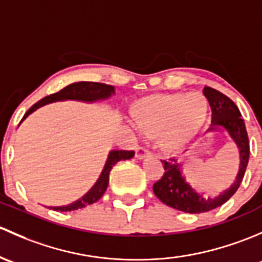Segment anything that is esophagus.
<instances>
[{"instance_id": "34e87169", "label": "esophagus", "mask_w": 262, "mask_h": 262, "mask_svg": "<svg viewBox=\"0 0 262 262\" xmlns=\"http://www.w3.org/2000/svg\"><path fill=\"white\" fill-rule=\"evenodd\" d=\"M135 155H136L137 159H144V158H147V156H150L151 152L150 150L146 149V147H137Z\"/></svg>"}]
</instances>
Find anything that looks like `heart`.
I'll use <instances>...</instances> for the list:
<instances>
[{
	"label": "heart",
	"mask_w": 262,
	"mask_h": 262,
	"mask_svg": "<svg viewBox=\"0 0 262 262\" xmlns=\"http://www.w3.org/2000/svg\"><path fill=\"white\" fill-rule=\"evenodd\" d=\"M209 101L201 92L154 94L139 99L132 107L136 127L155 137L165 151H175L185 144L206 122Z\"/></svg>",
	"instance_id": "b5f03b06"
}]
</instances>
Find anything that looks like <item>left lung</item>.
<instances>
[{
	"label": "left lung",
	"instance_id": "8db88e82",
	"mask_svg": "<svg viewBox=\"0 0 262 262\" xmlns=\"http://www.w3.org/2000/svg\"><path fill=\"white\" fill-rule=\"evenodd\" d=\"M204 96L208 98L212 110V125L208 131H215L218 127L228 132L239 150V170L236 182L230 189L223 191L215 198H203L202 194L194 190L185 182V178L180 171V164L175 159L169 161L161 160L164 168V175L154 184L152 190L155 195L163 203L171 208L185 213H203L212 211L217 207L225 204L236 193L244 179L250 158V141L247 136L245 121L241 118V112L234 102L226 94L211 87H204Z\"/></svg>",
	"mask_w": 262,
	"mask_h": 262
}]
</instances>
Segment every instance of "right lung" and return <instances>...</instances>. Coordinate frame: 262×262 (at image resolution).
<instances>
[{
  "mask_svg": "<svg viewBox=\"0 0 262 262\" xmlns=\"http://www.w3.org/2000/svg\"><path fill=\"white\" fill-rule=\"evenodd\" d=\"M112 93H115V88L112 85L104 84V83H97V82H78L73 83L68 87L63 88L61 91L56 92V93L50 94V96L45 97V98L40 99L39 102L34 104L28 112L25 113L23 120H25L31 112L37 110L39 107L44 106V104L50 103V102L55 101H64V99H77V101H84V102H94L99 101V99L108 98ZM135 155V151H126V150H113L110 152L107 163L104 165L103 171H102L101 177H99L98 182L96 183L92 189L83 196L79 201L74 202V203L69 204L66 207H51L54 211L60 212H71L75 209L83 208V207L88 206V204H93L101 198L108 187L110 182V171L113 168L116 163L121 160H127Z\"/></svg>",
  "mask_w": 262,
  "mask_h": 262,
  "instance_id": "obj_1",
  "label": "right lung"
}]
</instances>
